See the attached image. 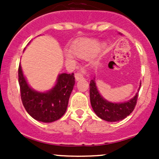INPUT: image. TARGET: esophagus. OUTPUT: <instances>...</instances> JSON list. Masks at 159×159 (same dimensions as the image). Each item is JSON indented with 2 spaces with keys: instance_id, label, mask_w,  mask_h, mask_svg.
<instances>
[{
  "instance_id": "obj_1",
  "label": "esophagus",
  "mask_w": 159,
  "mask_h": 159,
  "mask_svg": "<svg viewBox=\"0 0 159 159\" xmlns=\"http://www.w3.org/2000/svg\"><path fill=\"white\" fill-rule=\"evenodd\" d=\"M85 73H86V70H84V68L81 69L79 71H78L77 73H75V79H76L77 81H79V80L83 79V78H84V75H85Z\"/></svg>"
}]
</instances>
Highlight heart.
Returning <instances> with one entry per match:
<instances>
[{
  "label": "heart",
  "instance_id": "heart-1",
  "mask_svg": "<svg viewBox=\"0 0 159 159\" xmlns=\"http://www.w3.org/2000/svg\"><path fill=\"white\" fill-rule=\"evenodd\" d=\"M102 44L98 39L87 38L78 41L72 47V52L78 57L87 58L99 51ZM67 57L71 58L72 54L68 53Z\"/></svg>",
  "mask_w": 159,
  "mask_h": 159
}]
</instances>
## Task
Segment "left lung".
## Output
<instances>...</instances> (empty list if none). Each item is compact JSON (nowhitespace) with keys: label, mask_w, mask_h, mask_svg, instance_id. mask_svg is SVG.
I'll list each match as a JSON object with an SVG mask.
<instances>
[{"label":"left lung","mask_w":159,"mask_h":159,"mask_svg":"<svg viewBox=\"0 0 159 159\" xmlns=\"http://www.w3.org/2000/svg\"><path fill=\"white\" fill-rule=\"evenodd\" d=\"M139 90L135 95L127 102L121 103L108 102L99 93L94 77L90 81V101L91 107L97 116L105 121L110 122L121 121L129 116L134 110L137 103Z\"/></svg>","instance_id":"8db88e82"}]
</instances>
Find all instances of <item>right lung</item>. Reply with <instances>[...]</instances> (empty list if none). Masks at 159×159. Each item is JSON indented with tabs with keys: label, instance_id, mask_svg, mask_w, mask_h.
<instances>
[{
	"label": "right lung",
	"instance_id": "obj_1",
	"mask_svg": "<svg viewBox=\"0 0 159 159\" xmlns=\"http://www.w3.org/2000/svg\"><path fill=\"white\" fill-rule=\"evenodd\" d=\"M74 73L59 74L55 84L47 91L33 89L27 81L21 65L18 68V82L22 103L27 112L38 121L50 123L66 112L68 101L75 84Z\"/></svg>",
	"mask_w": 159,
	"mask_h": 159
}]
</instances>
